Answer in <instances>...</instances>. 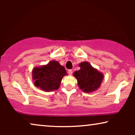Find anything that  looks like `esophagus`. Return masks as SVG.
I'll return each mask as SVG.
<instances>
[{"label":"esophagus","mask_w":135,"mask_h":135,"mask_svg":"<svg viewBox=\"0 0 135 135\" xmlns=\"http://www.w3.org/2000/svg\"><path fill=\"white\" fill-rule=\"evenodd\" d=\"M68 74H69L70 75H72V74H73V70H72V69L68 70Z\"/></svg>","instance_id":"1"}]
</instances>
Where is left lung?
I'll return each mask as SVG.
<instances>
[{"label":"left lung","mask_w":135,"mask_h":135,"mask_svg":"<svg viewBox=\"0 0 135 135\" xmlns=\"http://www.w3.org/2000/svg\"><path fill=\"white\" fill-rule=\"evenodd\" d=\"M79 66L80 69L75 71L73 75L80 89L85 93H91L98 89L104 78L103 74L87 61L80 62Z\"/></svg>","instance_id":"1"}]
</instances>
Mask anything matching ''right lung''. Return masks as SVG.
Instances as JSON below:
<instances>
[{"label": "right lung", "mask_w": 135, "mask_h": 135, "mask_svg": "<svg viewBox=\"0 0 135 135\" xmlns=\"http://www.w3.org/2000/svg\"><path fill=\"white\" fill-rule=\"evenodd\" d=\"M68 75L64 66L53 60L45 65L35 67L32 71L34 85L45 91L58 90L64 75Z\"/></svg>", "instance_id": "add662e5"}]
</instances>
